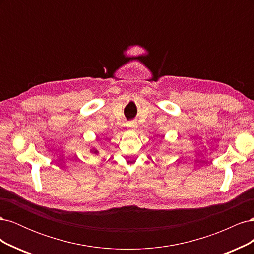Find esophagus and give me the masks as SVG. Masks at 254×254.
I'll use <instances>...</instances> for the list:
<instances>
[{
    "label": "esophagus",
    "mask_w": 254,
    "mask_h": 254,
    "mask_svg": "<svg viewBox=\"0 0 254 254\" xmlns=\"http://www.w3.org/2000/svg\"><path fill=\"white\" fill-rule=\"evenodd\" d=\"M130 128H133L134 127V124H133V123H130V124L128 125Z\"/></svg>",
    "instance_id": "esophagus-1"
}]
</instances>
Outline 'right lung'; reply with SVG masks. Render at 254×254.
I'll return each mask as SVG.
<instances>
[{
  "label": "right lung",
  "mask_w": 254,
  "mask_h": 254,
  "mask_svg": "<svg viewBox=\"0 0 254 254\" xmlns=\"http://www.w3.org/2000/svg\"><path fill=\"white\" fill-rule=\"evenodd\" d=\"M97 152V150H94V153H96Z\"/></svg>",
  "instance_id": "right-lung-1"
}]
</instances>
